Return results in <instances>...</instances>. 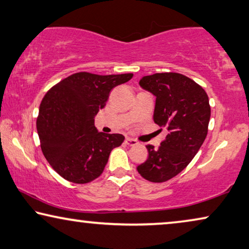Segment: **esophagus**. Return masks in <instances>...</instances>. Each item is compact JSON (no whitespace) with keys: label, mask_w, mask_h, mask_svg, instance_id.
<instances>
[{"label":"esophagus","mask_w":249,"mask_h":249,"mask_svg":"<svg viewBox=\"0 0 249 249\" xmlns=\"http://www.w3.org/2000/svg\"><path fill=\"white\" fill-rule=\"evenodd\" d=\"M124 142L127 143L128 146H136V145H138V142H137L136 139H132V138H129V137H127V138H125V140H124Z\"/></svg>","instance_id":"esophagus-1"}]
</instances>
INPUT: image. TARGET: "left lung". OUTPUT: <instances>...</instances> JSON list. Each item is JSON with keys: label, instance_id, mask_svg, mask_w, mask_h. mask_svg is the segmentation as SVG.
<instances>
[{"label": "left lung", "instance_id": "1", "mask_svg": "<svg viewBox=\"0 0 249 249\" xmlns=\"http://www.w3.org/2000/svg\"><path fill=\"white\" fill-rule=\"evenodd\" d=\"M156 96L154 121L167 136L155 149L148 145V158L137 171L147 181L166 182L193 160L208 133L211 109L204 89L178 73H156L139 82Z\"/></svg>", "mask_w": 249, "mask_h": 249}]
</instances>
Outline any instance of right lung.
Returning <instances> with one entry per match:
<instances>
[{
	"label": "right lung",
	"mask_w": 249,
	"mask_h": 249,
	"mask_svg": "<svg viewBox=\"0 0 249 249\" xmlns=\"http://www.w3.org/2000/svg\"><path fill=\"white\" fill-rule=\"evenodd\" d=\"M132 76L81 71L46 93L39 107L37 130L42 154L62 178L85 184L102 174L111 150L120 146L124 137L99 132L94 118L106 106L111 89Z\"/></svg>",
	"instance_id": "1"
}]
</instances>
